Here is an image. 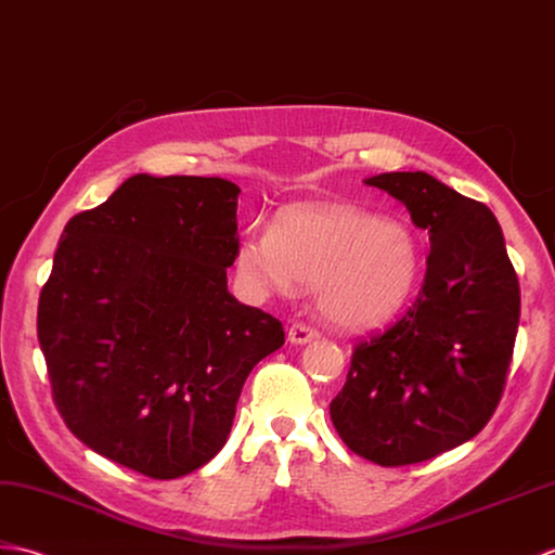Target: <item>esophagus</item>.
I'll list each match as a JSON object with an SVG mask.
<instances>
[{
    "instance_id": "esophagus-1",
    "label": "esophagus",
    "mask_w": 555,
    "mask_h": 555,
    "mask_svg": "<svg viewBox=\"0 0 555 555\" xmlns=\"http://www.w3.org/2000/svg\"><path fill=\"white\" fill-rule=\"evenodd\" d=\"M315 337H318V330L309 327L306 323H294V325L289 327V332H287V339H289L292 344H306V341H311V339H315Z\"/></svg>"
}]
</instances>
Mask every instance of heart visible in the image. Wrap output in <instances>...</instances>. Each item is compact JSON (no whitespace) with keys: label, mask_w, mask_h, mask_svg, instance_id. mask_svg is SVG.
<instances>
[{"label":"heart","mask_w":555,"mask_h":555,"mask_svg":"<svg viewBox=\"0 0 555 555\" xmlns=\"http://www.w3.org/2000/svg\"><path fill=\"white\" fill-rule=\"evenodd\" d=\"M237 273L261 294L313 285L315 306L339 327H373L397 315L421 275V249L399 218L341 204L282 211L275 228L251 225L237 251Z\"/></svg>","instance_id":"heart-1"}]
</instances>
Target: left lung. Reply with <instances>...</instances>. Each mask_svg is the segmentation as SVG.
<instances>
[{"instance_id":"1","label":"left lung","mask_w":555,"mask_h":555,"mask_svg":"<svg viewBox=\"0 0 555 555\" xmlns=\"http://www.w3.org/2000/svg\"><path fill=\"white\" fill-rule=\"evenodd\" d=\"M365 184L427 230V270L411 309L353 347L330 417L353 453L399 467L461 447L491 421L518 335L520 285L485 204L423 170Z\"/></svg>"}]
</instances>
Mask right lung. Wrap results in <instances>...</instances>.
Segmentation results:
<instances>
[{"instance_id":"1","label":"right lung","mask_w":555,"mask_h":555,"mask_svg":"<svg viewBox=\"0 0 555 555\" xmlns=\"http://www.w3.org/2000/svg\"><path fill=\"white\" fill-rule=\"evenodd\" d=\"M235 182L132 176L68 220L40 292L37 339L66 427L104 459L176 479L223 449L278 318L228 292Z\"/></svg>"}]
</instances>
